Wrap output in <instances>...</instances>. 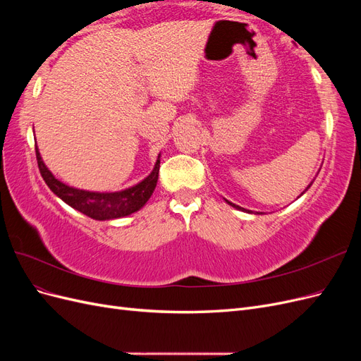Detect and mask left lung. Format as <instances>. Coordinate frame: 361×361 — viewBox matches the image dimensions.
I'll return each mask as SVG.
<instances>
[{
	"instance_id": "8db88e82",
	"label": "left lung",
	"mask_w": 361,
	"mask_h": 361,
	"mask_svg": "<svg viewBox=\"0 0 361 361\" xmlns=\"http://www.w3.org/2000/svg\"><path fill=\"white\" fill-rule=\"evenodd\" d=\"M312 185V183H310ZM310 185H309V187L307 188H305V190H309L310 188ZM228 204H231V206H233V207H236V209H239V211H243V212H248V214H251V211H248V209H244V207H241V206H238V204H233L232 202H228V200H226ZM259 214V212H257Z\"/></svg>"
}]
</instances>
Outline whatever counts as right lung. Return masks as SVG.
<instances>
[{
	"label": "right lung",
	"instance_id": "right-lung-1",
	"mask_svg": "<svg viewBox=\"0 0 361 361\" xmlns=\"http://www.w3.org/2000/svg\"><path fill=\"white\" fill-rule=\"evenodd\" d=\"M36 158L37 166L43 180L47 182L49 190L60 197L64 203L72 206L73 209L82 212L84 215L93 218V220H114V218H122L126 215L134 214L143 207L150 199L152 192L155 191L159 173V157L154 170L146 179L134 187L116 191V192H96V191H85L69 187V185L59 180L54 174L48 170L45 162L42 161L39 149L36 146Z\"/></svg>",
	"mask_w": 361,
	"mask_h": 361
}]
</instances>
